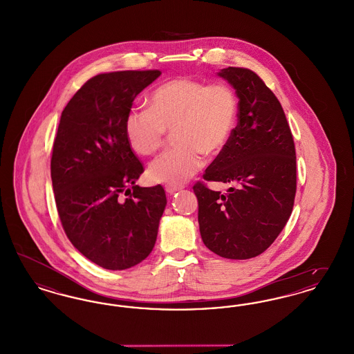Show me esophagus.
Here are the masks:
<instances>
[{
    "label": "esophagus",
    "mask_w": 354,
    "mask_h": 354,
    "mask_svg": "<svg viewBox=\"0 0 354 354\" xmlns=\"http://www.w3.org/2000/svg\"><path fill=\"white\" fill-rule=\"evenodd\" d=\"M182 188H183V187H182V185H166V192H167V194H169V195H171V194H175V192H176V191H180V189H182Z\"/></svg>",
    "instance_id": "34e87169"
}]
</instances>
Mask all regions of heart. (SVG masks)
Here are the masks:
<instances>
[{"label": "heart", "mask_w": 354, "mask_h": 354, "mask_svg": "<svg viewBox=\"0 0 354 354\" xmlns=\"http://www.w3.org/2000/svg\"><path fill=\"white\" fill-rule=\"evenodd\" d=\"M237 119L239 98L231 86L183 77L155 87L149 107L131 109L124 134L135 152L152 155L174 131L179 145L156 158L149 175L152 182L179 185L204 167V153L218 155L228 146Z\"/></svg>", "instance_id": "heart-1"}]
</instances>
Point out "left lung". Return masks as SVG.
I'll use <instances>...</instances> for the list:
<instances>
[{"mask_svg": "<svg viewBox=\"0 0 354 354\" xmlns=\"http://www.w3.org/2000/svg\"><path fill=\"white\" fill-rule=\"evenodd\" d=\"M220 77L234 86L239 119L228 146L203 174L205 182L230 183L227 194L194 185L205 247L225 259L264 252L289 219L296 195V150L284 110L252 70L227 68Z\"/></svg>", "mask_w": 354, "mask_h": 354, "instance_id": "8db88e82", "label": "left lung"}]
</instances>
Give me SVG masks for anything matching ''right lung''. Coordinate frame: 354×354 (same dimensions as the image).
I'll list each match as a JSON object with an SVG mask.
<instances>
[{"mask_svg":"<svg viewBox=\"0 0 354 354\" xmlns=\"http://www.w3.org/2000/svg\"><path fill=\"white\" fill-rule=\"evenodd\" d=\"M162 73L124 70L90 78L62 111L53 145L51 182L71 244L102 268L122 270L155 245L166 208L160 185H135L143 165L124 134L135 97Z\"/></svg>","mask_w":354,"mask_h":354,"instance_id":"right-lung-1","label":"right lung"}]
</instances>
